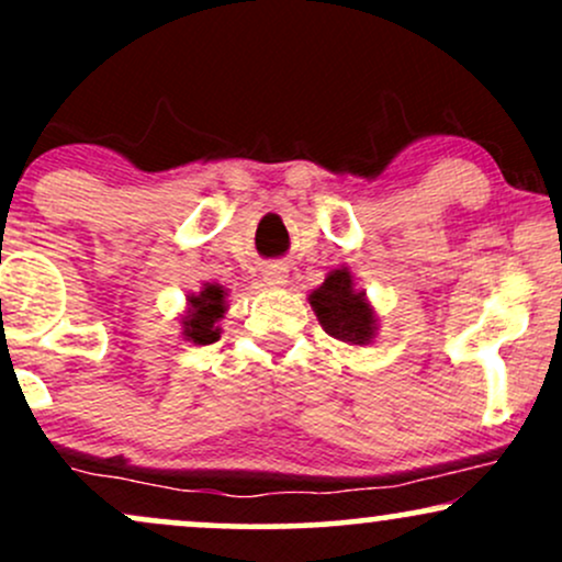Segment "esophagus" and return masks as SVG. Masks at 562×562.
<instances>
[{
	"label": "esophagus",
	"instance_id": "esophagus-1",
	"mask_svg": "<svg viewBox=\"0 0 562 562\" xmlns=\"http://www.w3.org/2000/svg\"><path fill=\"white\" fill-rule=\"evenodd\" d=\"M263 285L267 288H285L288 285V263L285 261H269L261 269Z\"/></svg>",
	"mask_w": 562,
	"mask_h": 562
}]
</instances>
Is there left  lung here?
Wrapping results in <instances>:
<instances>
[{"mask_svg": "<svg viewBox=\"0 0 562 562\" xmlns=\"http://www.w3.org/2000/svg\"><path fill=\"white\" fill-rule=\"evenodd\" d=\"M364 290L353 288L348 269H333L317 290H312L308 303L317 314L319 325L327 335L344 340V344L367 346L375 335V314Z\"/></svg>", "mask_w": 562, "mask_h": 562, "instance_id": "1", "label": "left lung"}]
</instances>
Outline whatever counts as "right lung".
<instances>
[{"label": "right lung", "instance_id": "right-lung-1", "mask_svg": "<svg viewBox=\"0 0 562 562\" xmlns=\"http://www.w3.org/2000/svg\"><path fill=\"white\" fill-rule=\"evenodd\" d=\"M190 308L184 317V338L192 340L195 346L216 344L222 338V322L224 312H227V290L216 282H205L200 293L187 295Z\"/></svg>", "mask_w": 562, "mask_h": 562}]
</instances>
